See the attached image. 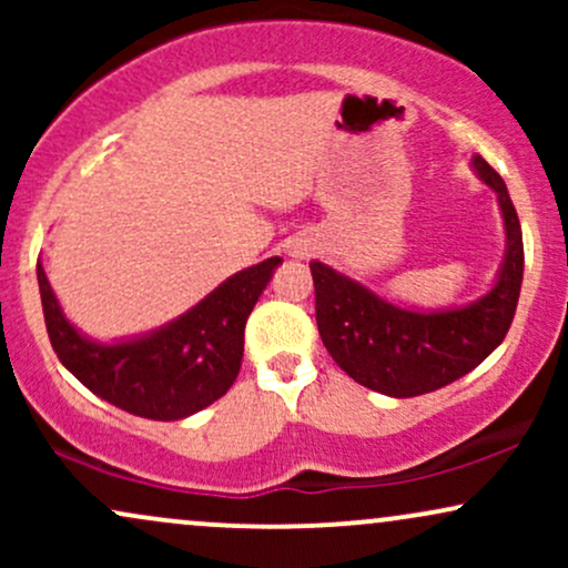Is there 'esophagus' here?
<instances>
[{"label":"esophagus","instance_id":"esophagus-1","mask_svg":"<svg viewBox=\"0 0 568 568\" xmlns=\"http://www.w3.org/2000/svg\"><path fill=\"white\" fill-rule=\"evenodd\" d=\"M312 251H315V247H312L310 240H296V243L291 245V256L293 258H306Z\"/></svg>","mask_w":568,"mask_h":568}]
</instances>
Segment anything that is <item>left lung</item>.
I'll list each match as a JSON object with an SVG mask.
<instances>
[{
    "instance_id": "1",
    "label": "left lung",
    "mask_w": 568,
    "mask_h": 568,
    "mask_svg": "<svg viewBox=\"0 0 568 568\" xmlns=\"http://www.w3.org/2000/svg\"><path fill=\"white\" fill-rule=\"evenodd\" d=\"M473 173L497 194L505 221V256L491 288L470 304L410 310L387 302L355 277L310 262L317 331L338 368L363 387L414 397L446 387L486 361L510 328L524 283V234L505 181L475 154Z\"/></svg>"
}]
</instances>
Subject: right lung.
I'll return each instance as SVG.
<instances>
[{
  "instance_id": "right-lung-1",
  "label": "right lung",
  "mask_w": 568,
  "mask_h": 568,
  "mask_svg": "<svg viewBox=\"0 0 568 568\" xmlns=\"http://www.w3.org/2000/svg\"><path fill=\"white\" fill-rule=\"evenodd\" d=\"M283 258L234 272L175 321L139 336L98 342L69 321L37 264L44 325L58 361L90 393L128 414L179 422L216 403L243 366L247 315Z\"/></svg>"
}]
</instances>
